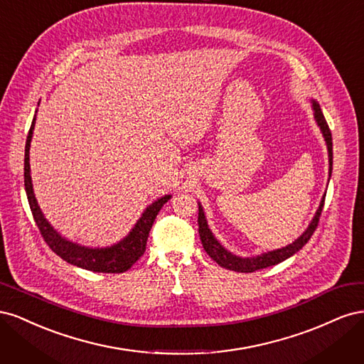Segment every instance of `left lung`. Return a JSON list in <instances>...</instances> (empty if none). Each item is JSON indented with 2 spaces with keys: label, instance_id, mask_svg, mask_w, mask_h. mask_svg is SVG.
<instances>
[{
  "label": "left lung",
  "instance_id": "1",
  "mask_svg": "<svg viewBox=\"0 0 364 364\" xmlns=\"http://www.w3.org/2000/svg\"><path fill=\"white\" fill-rule=\"evenodd\" d=\"M313 109H314V118L317 121L318 127H321L322 134L325 136V141H326L328 155H329V176H331V171H333V136H331V130H329V127H328L326 119H325V117L321 111V106H318L316 102H313ZM325 196H323L321 206H318L317 213L313 218V222L310 223V226H308L305 232L294 241V243L285 246L282 249H278V250L267 252V253H264V255H259L257 258L235 257L230 252H228L222 245H220L218 241L214 238L211 230H209L205 214H203V208L199 205V218H197V223H199V235H200V240H202L203 249H205L208 255L218 264V266H222V267L229 269V270H234V272H241V273H252V272H257V270H261V269L274 266V264H279L281 261L287 259L291 255H294L297 250H301L308 243V240L311 238V235L314 234V230L318 225V218H321V214H322L323 203H325Z\"/></svg>",
  "mask_w": 364,
  "mask_h": 364
}]
</instances>
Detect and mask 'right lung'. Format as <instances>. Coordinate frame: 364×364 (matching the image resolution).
<instances>
[{
	"label": "right lung",
	"instance_id": "1",
	"mask_svg": "<svg viewBox=\"0 0 364 364\" xmlns=\"http://www.w3.org/2000/svg\"><path fill=\"white\" fill-rule=\"evenodd\" d=\"M35 119L36 118H33L31 121V127L28 130L27 141H26L24 185H26V193H27L31 214H33V218H35L42 238L46 240V243L50 246V249L54 253H56V255H59L67 262L73 264V266L82 267L91 272H98V273H123L129 270L142 255H144L151 225L155 222V218L161 211L164 203H167L171 196L161 197V199H158L155 203H151L146 209L144 214H142V217L138 220L135 228L130 230V234L123 241H119L118 245L112 247L90 249L65 240L50 226L46 217H43L41 208L38 206L35 194H33L28 150H30L33 129H35Z\"/></svg>",
	"mask_w": 364,
	"mask_h": 364
}]
</instances>
